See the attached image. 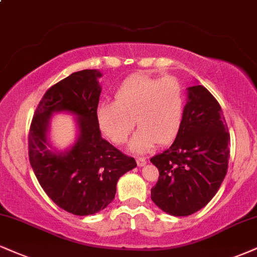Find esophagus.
<instances>
[{"instance_id": "34e87169", "label": "esophagus", "mask_w": 257, "mask_h": 257, "mask_svg": "<svg viewBox=\"0 0 257 257\" xmlns=\"http://www.w3.org/2000/svg\"><path fill=\"white\" fill-rule=\"evenodd\" d=\"M137 163H138V165L140 166V168H142V166H145L147 164L146 159H145V158H137Z\"/></svg>"}]
</instances>
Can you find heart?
I'll list each match as a JSON object with an SVG mask.
<instances>
[{"label":"heart","instance_id":"obj_1","mask_svg":"<svg viewBox=\"0 0 257 257\" xmlns=\"http://www.w3.org/2000/svg\"><path fill=\"white\" fill-rule=\"evenodd\" d=\"M183 109L184 92L177 79L135 74L119 86L115 101L99 103L97 118L101 131L115 144H123L137 122L140 126L129 142V150L145 153L157 142L168 144L177 135Z\"/></svg>","mask_w":257,"mask_h":257}]
</instances>
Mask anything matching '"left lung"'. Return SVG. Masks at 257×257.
<instances>
[{"instance_id": "obj_1", "label": "left lung", "mask_w": 257, "mask_h": 257, "mask_svg": "<svg viewBox=\"0 0 257 257\" xmlns=\"http://www.w3.org/2000/svg\"><path fill=\"white\" fill-rule=\"evenodd\" d=\"M187 93L175 141L151 158L159 170L151 199L175 217L193 214L213 199L224 181L230 158V134L217 99L199 83L188 87Z\"/></svg>"}]
</instances>
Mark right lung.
<instances>
[{
    "label": "right lung",
    "instance_id": "right-lung-1",
    "mask_svg": "<svg viewBox=\"0 0 257 257\" xmlns=\"http://www.w3.org/2000/svg\"><path fill=\"white\" fill-rule=\"evenodd\" d=\"M100 72L83 69L70 74L48 91L37 106L29 135V157L40 187L58 207L74 215H91L115 199L120 176L137 168L101 138L97 107ZM76 117L77 139L66 150L52 145L50 126L56 113Z\"/></svg>",
    "mask_w": 257,
    "mask_h": 257
}]
</instances>
